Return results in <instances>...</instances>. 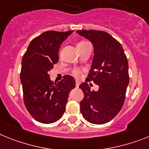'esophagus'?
Masks as SVG:
<instances>
[{
    "label": "esophagus",
    "mask_w": 149,
    "mask_h": 149,
    "mask_svg": "<svg viewBox=\"0 0 149 149\" xmlns=\"http://www.w3.org/2000/svg\"><path fill=\"white\" fill-rule=\"evenodd\" d=\"M79 85H80V82H78V81H77V82H76V86H77V88H78L79 86Z\"/></svg>",
    "instance_id": "obj_1"
}]
</instances>
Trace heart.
Masks as SVG:
<instances>
[{
    "instance_id": "b5f03b06",
    "label": "heart",
    "mask_w": 149,
    "mask_h": 149,
    "mask_svg": "<svg viewBox=\"0 0 149 149\" xmlns=\"http://www.w3.org/2000/svg\"><path fill=\"white\" fill-rule=\"evenodd\" d=\"M86 42H85V41H81V42H79L78 44H77V45H82V44L86 43ZM81 74H82V71H81L80 70H79V69L74 70L72 71V75H73L75 77H77V78L80 77Z\"/></svg>"
}]
</instances>
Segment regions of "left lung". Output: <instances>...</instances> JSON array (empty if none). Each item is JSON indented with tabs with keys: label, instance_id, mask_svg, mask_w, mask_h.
<instances>
[{
	"label": "left lung",
	"instance_id": "obj_1",
	"mask_svg": "<svg viewBox=\"0 0 149 149\" xmlns=\"http://www.w3.org/2000/svg\"><path fill=\"white\" fill-rule=\"evenodd\" d=\"M77 32L94 46L95 54L86 81L99 86L95 92L87 82L79 86L84 94L80 111L89 123L104 124L113 119L123 105L130 81L128 61L120 43L109 33L100 30Z\"/></svg>",
	"mask_w": 149,
	"mask_h": 149
}]
</instances>
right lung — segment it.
I'll return each instance as SVG.
<instances>
[{
	"label": "right lung",
	"instance_id": "1",
	"mask_svg": "<svg viewBox=\"0 0 149 149\" xmlns=\"http://www.w3.org/2000/svg\"><path fill=\"white\" fill-rule=\"evenodd\" d=\"M73 32L47 31L30 42L22 59L20 80L23 101L33 118L42 123L61 119L66 109L69 93L76 81L70 75L54 85L49 71L58 62L61 43Z\"/></svg>",
	"mask_w": 149,
	"mask_h": 149
}]
</instances>
